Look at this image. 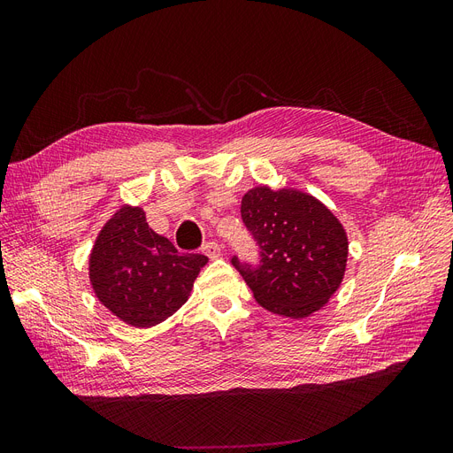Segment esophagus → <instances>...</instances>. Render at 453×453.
Wrapping results in <instances>:
<instances>
[{
  "label": "esophagus",
  "instance_id": "obj_1",
  "mask_svg": "<svg viewBox=\"0 0 453 453\" xmlns=\"http://www.w3.org/2000/svg\"><path fill=\"white\" fill-rule=\"evenodd\" d=\"M202 251H203V255H208L210 258H219V257H221V253H223L221 245H219L217 242H208L202 248Z\"/></svg>",
  "mask_w": 453,
  "mask_h": 453
}]
</instances>
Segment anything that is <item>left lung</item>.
I'll return each mask as SVG.
<instances>
[{"label": "left lung", "instance_id": "obj_1", "mask_svg": "<svg viewBox=\"0 0 453 453\" xmlns=\"http://www.w3.org/2000/svg\"><path fill=\"white\" fill-rule=\"evenodd\" d=\"M242 219L260 250V265H234L257 303L272 313L304 319L342 285L348 234L338 217L304 190L258 185L242 198Z\"/></svg>", "mask_w": 453, "mask_h": 453}]
</instances>
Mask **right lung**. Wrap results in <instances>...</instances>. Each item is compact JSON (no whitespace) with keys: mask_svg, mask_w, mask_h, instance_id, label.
I'll list each match as a JSON object with an SVG mask.
<instances>
[{"mask_svg":"<svg viewBox=\"0 0 453 453\" xmlns=\"http://www.w3.org/2000/svg\"><path fill=\"white\" fill-rule=\"evenodd\" d=\"M208 257L180 253L147 225L145 211L120 208L98 232L88 257L96 298L120 321L149 328L180 310Z\"/></svg>","mask_w":453,"mask_h":453,"instance_id":"add662e5","label":"right lung"}]
</instances>
